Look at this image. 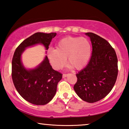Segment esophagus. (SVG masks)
<instances>
[{"mask_svg": "<svg viewBox=\"0 0 129 129\" xmlns=\"http://www.w3.org/2000/svg\"><path fill=\"white\" fill-rule=\"evenodd\" d=\"M67 76H68V74H63V78H64V77H66Z\"/></svg>", "mask_w": 129, "mask_h": 129, "instance_id": "obj_1", "label": "esophagus"}]
</instances>
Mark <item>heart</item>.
Wrapping results in <instances>:
<instances>
[{"mask_svg": "<svg viewBox=\"0 0 129 129\" xmlns=\"http://www.w3.org/2000/svg\"><path fill=\"white\" fill-rule=\"evenodd\" d=\"M91 47L88 39L68 36L59 40L56 49L49 48L47 57L55 69H60L68 63L76 70L83 68L91 56Z\"/></svg>", "mask_w": 129, "mask_h": 129, "instance_id": "heart-1", "label": "heart"}]
</instances>
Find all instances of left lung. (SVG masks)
I'll list each match as a JSON object with an SVG mask.
<instances>
[{
	"label": "left lung",
	"mask_w": 129,
	"mask_h": 129,
	"mask_svg": "<svg viewBox=\"0 0 129 129\" xmlns=\"http://www.w3.org/2000/svg\"><path fill=\"white\" fill-rule=\"evenodd\" d=\"M90 38L92 53L86 68L76 74L74 90L80 99L94 103L105 98L113 87L118 75L117 57L110 44L93 33Z\"/></svg>",
	"instance_id": "1"
}]
</instances>
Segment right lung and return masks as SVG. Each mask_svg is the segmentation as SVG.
I'll return each instance as SVG.
<instances>
[{
  "mask_svg": "<svg viewBox=\"0 0 129 129\" xmlns=\"http://www.w3.org/2000/svg\"><path fill=\"white\" fill-rule=\"evenodd\" d=\"M56 35V33H35L23 40L14 53L12 62L13 84L19 94L33 105H45L52 100L62 74L53 69L47 56L36 68L27 70L23 66L21 55L26 47L36 44H42L47 50Z\"/></svg>",
  "mask_w": 129,
  "mask_h": 129,
  "instance_id": "1",
  "label": "right lung"
}]
</instances>
